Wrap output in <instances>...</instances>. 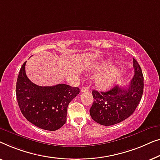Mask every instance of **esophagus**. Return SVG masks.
Wrapping results in <instances>:
<instances>
[{"instance_id":"34e87169","label":"esophagus","mask_w":160,"mask_h":160,"mask_svg":"<svg viewBox=\"0 0 160 160\" xmlns=\"http://www.w3.org/2000/svg\"><path fill=\"white\" fill-rule=\"evenodd\" d=\"M89 91V87L88 86H82V88H81V92L83 93V92H88Z\"/></svg>"}]
</instances>
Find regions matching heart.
<instances>
[{"instance_id": "b5f03b06", "label": "heart", "mask_w": 160, "mask_h": 160, "mask_svg": "<svg viewBox=\"0 0 160 160\" xmlns=\"http://www.w3.org/2000/svg\"><path fill=\"white\" fill-rule=\"evenodd\" d=\"M120 75V70L118 67H110L96 78V86L102 90L109 89L115 84Z\"/></svg>"}]
</instances>
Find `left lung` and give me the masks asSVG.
Masks as SVG:
<instances>
[{"label":"left lung","mask_w":160,"mask_h":160,"mask_svg":"<svg viewBox=\"0 0 160 160\" xmlns=\"http://www.w3.org/2000/svg\"><path fill=\"white\" fill-rule=\"evenodd\" d=\"M133 60L134 76L127 87L116 85L109 91H93L94 98L90 114L98 124L113 125L129 118L141 102L143 92V76L140 65Z\"/></svg>","instance_id":"obj_1"}]
</instances>
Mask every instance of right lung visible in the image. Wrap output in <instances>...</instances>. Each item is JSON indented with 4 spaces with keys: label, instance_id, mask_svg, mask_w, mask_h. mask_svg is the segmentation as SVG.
<instances>
[{
    "label": "right lung",
    "instance_id": "right-lung-1",
    "mask_svg": "<svg viewBox=\"0 0 160 160\" xmlns=\"http://www.w3.org/2000/svg\"><path fill=\"white\" fill-rule=\"evenodd\" d=\"M25 62L20 69L16 95L24 118L41 129L54 131L67 121L69 102L80 93L79 88L65 84L40 86L29 80L25 72Z\"/></svg>",
    "mask_w": 160,
    "mask_h": 160
}]
</instances>
